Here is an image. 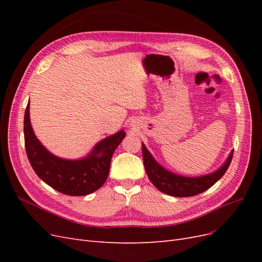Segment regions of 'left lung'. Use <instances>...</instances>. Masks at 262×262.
<instances>
[{"instance_id":"obj_1","label":"left lung","mask_w":262,"mask_h":262,"mask_svg":"<svg viewBox=\"0 0 262 262\" xmlns=\"http://www.w3.org/2000/svg\"><path fill=\"white\" fill-rule=\"evenodd\" d=\"M142 153H143L144 167L152 184L160 191L166 194L180 198L192 196L208 190L226 172L233 158L232 152L225 164L215 172L210 173V175L207 176L190 178L176 175V173H172L163 168L162 166L154 161V158L148 153V150L143 144H142Z\"/></svg>"}]
</instances>
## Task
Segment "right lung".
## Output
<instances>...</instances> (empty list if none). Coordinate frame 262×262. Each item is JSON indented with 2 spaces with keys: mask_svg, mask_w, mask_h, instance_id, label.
<instances>
[{
  "mask_svg": "<svg viewBox=\"0 0 262 262\" xmlns=\"http://www.w3.org/2000/svg\"><path fill=\"white\" fill-rule=\"evenodd\" d=\"M25 148L37 176L57 191L68 195H86L98 190L108 177L115 149L125 137L123 131L95 146L89 157L67 161L49 153L35 137L29 119V101L24 117Z\"/></svg>",
  "mask_w": 262,
  "mask_h": 262,
  "instance_id": "add662e5",
  "label": "right lung"
}]
</instances>
